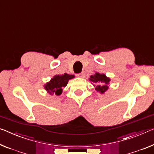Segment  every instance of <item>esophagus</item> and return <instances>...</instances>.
Segmentation results:
<instances>
[{
	"label": "esophagus",
	"mask_w": 154,
	"mask_h": 154,
	"mask_svg": "<svg viewBox=\"0 0 154 154\" xmlns=\"http://www.w3.org/2000/svg\"><path fill=\"white\" fill-rule=\"evenodd\" d=\"M84 73H82V72H81V73H80V74H76V76H78L79 78H83L84 77Z\"/></svg>",
	"instance_id": "obj_1"
}]
</instances>
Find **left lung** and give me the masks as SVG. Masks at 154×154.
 Instances as JSON below:
<instances>
[{
	"label": "left lung",
	"instance_id": "obj_1",
	"mask_svg": "<svg viewBox=\"0 0 154 154\" xmlns=\"http://www.w3.org/2000/svg\"><path fill=\"white\" fill-rule=\"evenodd\" d=\"M89 79L93 83L97 85L96 86H96L95 89L100 94H104L109 88L108 85L109 84L110 79L105 74L96 72L94 75H91Z\"/></svg>",
	"mask_w": 154,
	"mask_h": 154
}]
</instances>
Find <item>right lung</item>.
Returning <instances> with one entry per match:
<instances>
[{"mask_svg":"<svg viewBox=\"0 0 154 154\" xmlns=\"http://www.w3.org/2000/svg\"><path fill=\"white\" fill-rule=\"evenodd\" d=\"M74 77V75H69L66 73L63 75H56L50 80V81L45 85L44 87L49 94L60 96L62 94L63 87L67 86L68 81Z\"/></svg>","mask_w":154,"mask_h":154,"instance_id":"right-lung-1","label":"right lung"}]
</instances>
